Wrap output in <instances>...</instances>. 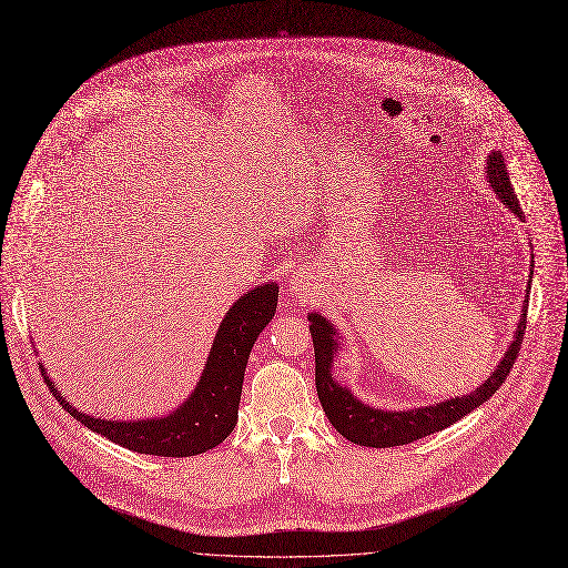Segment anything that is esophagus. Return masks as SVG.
I'll return each mask as SVG.
<instances>
[{
    "label": "esophagus",
    "instance_id": "obj_1",
    "mask_svg": "<svg viewBox=\"0 0 568 568\" xmlns=\"http://www.w3.org/2000/svg\"><path fill=\"white\" fill-rule=\"evenodd\" d=\"M288 295L293 300H307L312 295V284H310V277L307 275H293V280L288 282Z\"/></svg>",
    "mask_w": 568,
    "mask_h": 568
}]
</instances>
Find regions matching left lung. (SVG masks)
I'll use <instances>...</instances> for the list:
<instances>
[{
    "label": "left lung",
    "mask_w": 568,
    "mask_h": 568,
    "mask_svg": "<svg viewBox=\"0 0 568 568\" xmlns=\"http://www.w3.org/2000/svg\"><path fill=\"white\" fill-rule=\"evenodd\" d=\"M485 172H487V182L496 191L498 200L523 221L526 215H523V209H520L518 197L509 182L505 159L498 150L487 156ZM526 318H528V307L523 304L520 321H518L514 341L509 343L505 357L500 359L496 371L485 379V384H479L475 390H470V394L450 398L446 403H436L429 407L386 412V409H375L371 405H364L362 400H357V396L351 388L336 382V377L332 375V366H334V357H336V351L341 345L338 332L321 314H310V323H312L310 332L314 338V355H316V390H318V400L323 405V412L327 414L329 423L334 425V429L341 436H345L347 442H353L357 446H366V448L405 446L416 439H423V436H427V434L446 429L448 425H453L459 418H464L466 414H470L475 407L487 403L496 394L498 386L507 379V375L518 357L523 334H526Z\"/></svg>",
    "instance_id": "obj_1"
}]
</instances>
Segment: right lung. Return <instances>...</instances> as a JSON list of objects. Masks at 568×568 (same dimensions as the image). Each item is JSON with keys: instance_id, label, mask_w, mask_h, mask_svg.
Masks as SVG:
<instances>
[{"instance_id": "add662e5", "label": "right lung", "mask_w": 568, "mask_h": 568, "mask_svg": "<svg viewBox=\"0 0 568 568\" xmlns=\"http://www.w3.org/2000/svg\"><path fill=\"white\" fill-rule=\"evenodd\" d=\"M280 286L268 282L243 293L215 332L211 353L193 394L168 416L148 420H106L79 412L59 394L40 364L59 405L109 442L141 455L191 457L223 444L239 420V403L247 357L256 336L273 321Z\"/></svg>"}]
</instances>
